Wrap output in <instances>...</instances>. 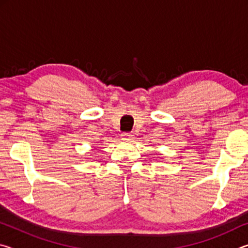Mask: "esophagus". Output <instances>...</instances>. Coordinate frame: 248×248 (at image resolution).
Listing matches in <instances>:
<instances>
[{
  "mask_svg": "<svg viewBox=\"0 0 248 248\" xmlns=\"http://www.w3.org/2000/svg\"><path fill=\"white\" fill-rule=\"evenodd\" d=\"M133 133L131 132H124L123 134H121V140L124 141H127V142H130L133 140Z\"/></svg>",
  "mask_w": 248,
  "mask_h": 248,
  "instance_id": "1",
  "label": "esophagus"
}]
</instances>
